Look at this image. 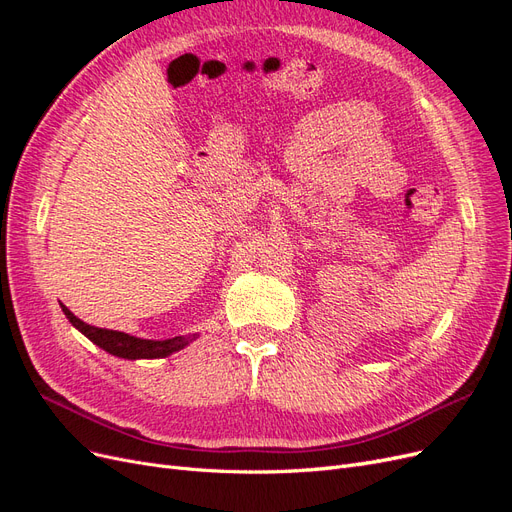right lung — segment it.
Listing matches in <instances>:
<instances>
[{"mask_svg":"<svg viewBox=\"0 0 512 512\" xmlns=\"http://www.w3.org/2000/svg\"><path fill=\"white\" fill-rule=\"evenodd\" d=\"M61 309H64L66 318L72 322V327L79 329L96 346H100L108 354L119 356V359H128V361L164 359V356L188 346L192 339L196 337L194 335V337H170V339H143V337L121 333V331L91 327V324L83 322L81 318H76L66 305H61Z\"/></svg>","mask_w":512,"mask_h":512,"instance_id":"add662e5","label":"right lung"}]
</instances>
